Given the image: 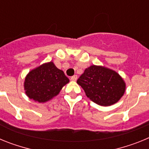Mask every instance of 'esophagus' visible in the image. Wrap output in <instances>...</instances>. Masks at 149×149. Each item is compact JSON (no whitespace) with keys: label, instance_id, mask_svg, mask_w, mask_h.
<instances>
[{"label":"esophagus","instance_id":"1","mask_svg":"<svg viewBox=\"0 0 149 149\" xmlns=\"http://www.w3.org/2000/svg\"><path fill=\"white\" fill-rule=\"evenodd\" d=\"M70 79H71V81H77V75H74V76H72V77H71Z\"/></svg>","mask_w":149,"mask_h":149}]
</instances>
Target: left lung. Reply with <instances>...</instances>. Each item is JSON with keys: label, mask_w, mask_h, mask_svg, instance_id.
<instances>
[{"label": "left lung", "mask_w": 149, "mask_h": 149, "mask_svg": "<svg viewBox=\"0 0 149 149\" xmlns=\"http://www.w3.org/2000/svg\"><path fill=\"white\" fill-rule=\"evenodd\" d=\"M77 83L91 101L101 106L116 103L125 91V84L119 74L94 65L85 69Z\"/></svg>", "instance_id": "1"}]
</instances>
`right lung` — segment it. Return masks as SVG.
I'll list each match as a JSON object with an SVG mask.
<instances>
[{"label": "right lung", "mask_w": 149, "mask_h": 149, "mask_svg": "<svg viewBox=\"0 0 149 149\" xmlns=\"http://www.w3.org/2000/svg\"><path fill=\"white\" fill-rule=\"evenodd\" d=\"M69 82L64 72L50 62L29 72L24 81V89L30 99L43 103L58 95Z\"/></svg>", "instance_id": "1"}]
</instances>
